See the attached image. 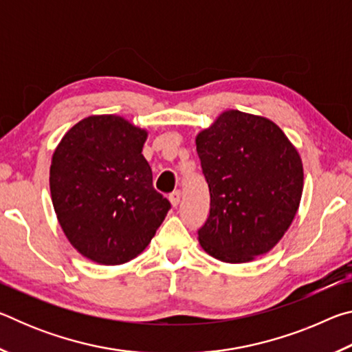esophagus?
Masks as SVG:
<instances>
[{
	"label": "esophagus",
	"mask_w": 352,
	"mask_h": 352,
	"mask_svg": "<svg viewBox=\"0 0 352 352\" xmlns=\"http://www.w3.org/2000/svg\"><path fill=\"white\" fill-rule=\"evenodd\" d=\"M180 199H182L180 190H174V192L169 195V201L172 204V206H178V204H180Z\"/></svg>",
	"instance_id": "1"
}]
</instances>
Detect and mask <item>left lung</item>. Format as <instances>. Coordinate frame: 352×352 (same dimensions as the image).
Returning <instances> with one entry per match:
<instances>
[{
	"mask_svg": "<svg viewBox=\"0 0 352 352\" xmlns=\"http://www.w3.org/2000/svg\"><path fill=\"white\" fill-rule=\"evenodd\" d=\"M210 188V216L197 231L219 261H253L281 241L302 194V163L270 119L223 111L195 138Z\"/></svg>",
	"mask_w": 352,
	"mask_h": 352,
	"instance_id": "left-lung-1",
	"label": "left lung"
}]
</instances>
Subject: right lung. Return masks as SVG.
Wrapping results in <instances>:
<instances>
[{
    "label": "right lung",
    "mask_w": 352,
    "mask_h": 352,
    "mask_svg": "<svg viewBox=\"0 0 352 352\" xmlns=\"http://www.w3.org/2000/svg\"><path fill=\"white\" fill-rule=\"evenodd\" d=\"M147 132L115 115L88 116L58 142L50 170L52 205L65 236L98 264L138 256L170 210L142 157Z\"/></svg>",
    "instance_id": "1"
}]
</instances>
